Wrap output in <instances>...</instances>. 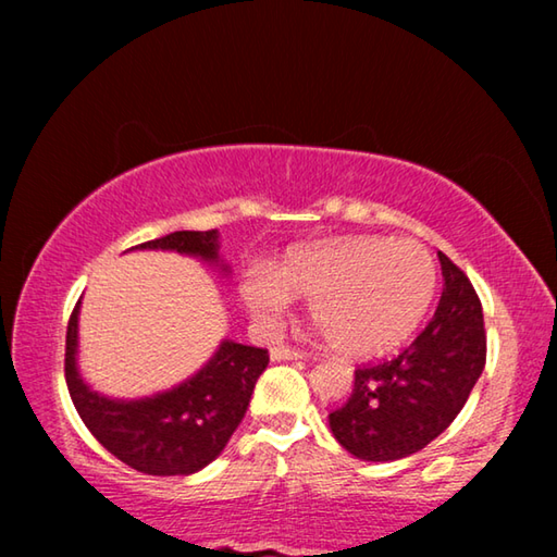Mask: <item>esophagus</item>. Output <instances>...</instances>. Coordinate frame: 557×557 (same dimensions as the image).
<instances>
[{"label": "esophagus", "instance_id": "esophagus-1", "mask_svg": "<svg viewBox=\"0 0 557 557\" xmlns=\"http://www.w3.org/2000/svg\"><path fill=\"white\" fill-rule=\"evenodd\" d=\"M301 356H305V354H301L299 348H292V346H285V344L270 348L272 361H289V358H301Z\"/></svg>", "mask_w": 557, "mask_h": 557}]
</instances>
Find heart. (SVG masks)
<instances>
[{"mask_svg":"<svg viewBox=\"0 0 557 557\" xmlns=\"http://www.w3.org/2000/svg\"><path fill=\"white\" fill-rule=\"evenodd\" d=\"M435 285V258L420 240L363 235L295 252L275 275L256 270L243 282V301L260 322L277 324L289 297H305L338 351L369 358L418 329Z\"/></svg>","mask_w":557,"mask_h":557,"instance_id":"heart-1","label":"heart"}]
</instances>
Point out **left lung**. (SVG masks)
Segmentation results:
<instances>
[{
    "instance_id": "8db88e82",
    "label": "left lung",
    "mask_w": 557,
    "mask_h": 557,
    "mask_svg": "<svg viewBox=\"0 0 557 557\" xmlns=\"http://www.w3.org/2000/svg\"><path fill=\"white\" fill-rule=\"evenodd\" d=\"M440 305L430 324L398 356L356 369L348 400L329 412L346 451L366 461L410 457L442 435L486 363L484 312L465 270L440 252Z\"/></svg>"
}]
</instances>
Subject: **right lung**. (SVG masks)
Listing matches in <instances>:
<instances>
[{
	"label": "right lung",
	"mask_w": 557,
	"mask_h": 557,
	"mask_svg": "<svg viewBox=\"0 0 557 557\" xmlns=\"http://www.w3.org/2000/svg\"><path fill=\"white\" fill-rule=\"evenodd\" d=\"M135 248L176 250L219 262V233L176 231ZM78 309L65 332V383L71 400L110 455L154 476L194 474L221 455L250 405L256 383L268 369V348L223 342L203 369L176 388L143 400H112L90 391L75 366Z\"/></svg>",
	"instance_id": "1"
}]
</instances>
